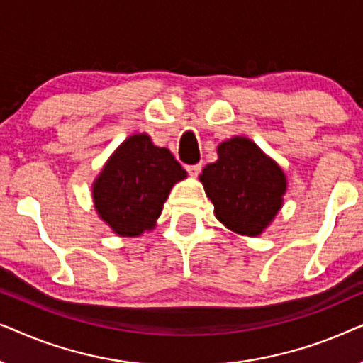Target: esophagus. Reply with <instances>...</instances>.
Returning a JSON list of instances; mask_svg holds the SVG:
<instances>
[{"instance_id": "esophagus-1", "label": "esophagus", "mask_w": 363, "mask_h": 363, "mask_svg": "<svg viewBox=\"0 0 363 363\" xmlns=\"http://www.w3.org/2000/svg\"><path fill=\"white\" fill-rule=\"evenodd\" d=\"M186 172L190 173L191 177H196L198 173L201 172V163H195V165H186Z\"/></svg>"}]
</instances>
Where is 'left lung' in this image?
<instances>
[{
	"label": "left lung",
	"instance_id": "1",
	"mask_svg": "<svg viewBox=\"0 0 363 363\" xmlns=\"http://www.w3.org/2000/svg\"><path fill=\"white\" fill-rule=\"evenodd\" d=\"M200 182L218 220L242 236H259L271 225L287 188L282 168L246 137L220 143Z\"/></svg>",
	"mask_w": 363,
	"mask_h": 363
}]
</instances>
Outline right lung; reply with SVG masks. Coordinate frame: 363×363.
Instances as JSON below:
<instances>
[{"mask_svg": "<svg viewBox=\"0 0 363 363\" xmlns=\"http://www.w3.org/2000/svg\"><path fill=\"white\" fill-rule=\"evenodd\" d=\"M186 172L168 148L147 133L125 138L92 185L94 206L118 236H140L155 226L170 190Z\"/></svg>", "mask_w": 363, "mask_h": 363, "instance_id": "obj_1", "label": "right lung"}]
</instances>
